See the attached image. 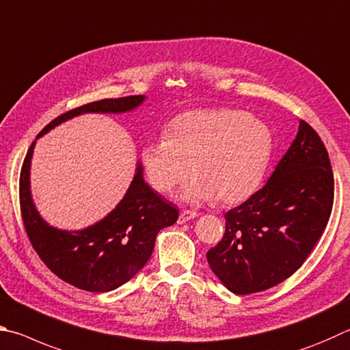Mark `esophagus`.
Segmentation results:
<instances>
[{
  "label": "esophagus",
  "instance_id": "obj_1",
  "mask_svg": "<svg viewBox=\"0 0 350 350\" xmlns=\"http://www.w3.org/2000/svg\"><path fill=\"white\" fill-rule=\"evenodd\" d=\"M197 217H198L197 212H193V211H183L180 213V217H178V224H185V223L191 221V219L197 218Z\"/></svg>",
  "mask_w": 350,
  "mask_h": 350
}]
</instances>
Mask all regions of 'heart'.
I'll list each match as a JSON object with an SVG mask.
<instances>
[{
    "label": "heart",
    "instance_id": "heart-1",
    "mask_svg": "<svg viewBox=\"0 0 350 350\" xmlns=\"http://www.w3.org/2000/svg\"><path fill=\"white\" fill-rule=\"evenodd\" d=\"M265 121L235 109H200L170 122L165 137L141 149V165L155 191L169 193L192 175L181 193L189 203H240L265 176L272 155Z\"/></svg>",
    "mask_w": 350,
    "mask_h": 350
}]
</instances>
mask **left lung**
<instances>
[{
	"mask_svg": "<svg viewBox=\"0 0 350 350\" xmlns=\"http://www.w3.org/2000/svg\"><path fill=\"white\" fill-rule=\"evenodd\" d=\"M334 174L321 138L306 121L262 189L226 213L223 240L206 254L238 295L280 284L303 266L326 229Z\"/></svg>",
	"mask_w": 350,
	"mask_h": 350,
	"instance_id": "obj_1",
	"label": "left lung"
}]
</instances>
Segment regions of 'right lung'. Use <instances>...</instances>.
Returning <instances> with one entry per match:
<instances>
[{
	"mask_svg": "<svg viewBox=\"0 0 350 350\" xmlns=\"http://www.w3.org/2000/svg\"><path fill=\"white\" fill-rule=\"evenodd\" d=\"M144 95L109 98L69 110L42 129L36 138L83 113H124L144 103ZM33 141L20 176L21 215L27 237L44 265L66 283L88 292H110L133 278L155 247L158 232L178 219V211L164 201L137 172L124 197L100 221L81 230H61L42 219L30 192Z\"/></svg>",
	"mask_w": 350,
	"mask_h": 350,
	"instance_id": "obj_1",
	"label": "right lung"
}]
</instances>
